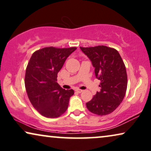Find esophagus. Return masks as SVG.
Here are the masks:
<instances>
[{
	"label": "esophagus",
	"instance_id": "esophagus-1",
	"mask_svg": "<svg viewBox=\"0 0 151 151\" xmlns=\"http://www.w3.org/2000/svg\"><path fill=\"white\" fill-rule=\"evenodd\" d=\"M75 91L77 92H78V93H81V92H83V90H80V89H76Z\"/></svg>",
	"mask_w": 151,
	"mask_h": 151
}]
</instances>
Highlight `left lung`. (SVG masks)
<instances>
[{
    "mask_svg": "<svg viewBox=\"0 0 151 151\" xmlns=\"http://www.w3.org/2000/svg\"><path fill=\"white\" fill-rule=\"evenodd\" d=\"M80 49L91 61L95 77L101 81V90L86 103V107L97 115L111 113L123 101L127 89V74L123 60L117 50L107 46Z\"/></svg>",
    "mask_w": 151,
    "mask_h": 151,
    "instance_id": "1",
    "label": "left lung"
}]
</instances>
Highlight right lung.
<instances>
[{"mask_svg":"<svg viewBox=\"0 0 151 151\" xmlns=\"http://www.w3.org/2000/svg\"><path fill=\"white\" fill-rule=\"evenodd\" d=\"M77 47H44L32 54L26 68L25 89L32 106L47 118L61 116L68 109L73 90L63 89L57 74Z\"/></svg>","mask_w":151,"mask_h":151,"instance_id":"add662e5","label":"right lung"}]
</instances>
